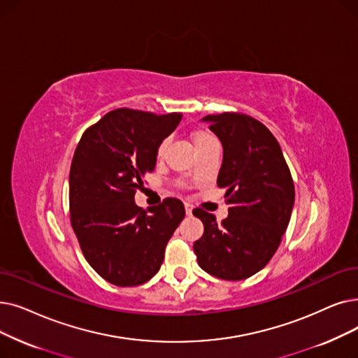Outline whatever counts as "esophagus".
<instances>
[{"label": "esophagus", "mask_w": 358, "mask_h": 358, "mask_svg": "<svg viewBox=\"0 0 358 358\" xmlns=\"http://www.w3.org/2000/svg\"><path fill=\"white\" fill-rule=\"evenodd\" d=\"M184 208H185V213H187V215H192V212H193V206H192L190 203H185V205H184Z\"/></svg>", "instance_id": "esophagus-1"}]
</instances>
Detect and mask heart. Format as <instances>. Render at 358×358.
Masks as SVG:
<instances>
[{
	"mask_svg": "<svg viewBox=\"0 0 358 358\" xmlns=\"http://www.w3.org/2000/svg\"><path fill=\"white\" fill-rule=\"evenodd\" d=\"M212 138H215L210 133H208V131H203V130H196V131H193V134H192V141H193V143H194V148L197 149L199 146H201V145H205L206 142H209V141H212ZM166 146H168V141L165 138V141H162L161 143H159V146H158V157H162V155L165 153V150H166Z\"/></svg>",
	"mask_w": 358,
	"mask_h": 358,
	"instance_id": "1",
	"label": "heart"
}]
</instances>
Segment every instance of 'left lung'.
<instances>
[{
	"label": "left lung",
	"mask_w": 358,
	"mask_h": 358,
	"mask_svg": "<svg viewBox=\"0 0 358 358\" xmlns=\"http://www.w3.org/2000/svg\"><path fill=\"white\" fill-rule=\"evenodd\" d=\"M201 121L217 136L224 159L217 185L225 189L228 217L221 224L201 209L193 215L205 231L193 248L205 272L240 281L268 265L288 227L294 182L273 134L257 120L236 113Z\"/></svg>",
	"instance_id": "obj_1"
}]
</instances>
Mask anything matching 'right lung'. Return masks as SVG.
Returning a JSON list of instances; mask_svg holds the SVG:
<instances>
[{
  "label": "right lung",
  "mask_w": 358,
  "mask_h": 358,
  "mask_svg": "<svg viewBox=\"0 0 358 358\" xmlns=\"http://www.w3.org/2000/svg\"><path fill=\"white\" fill-rule=\"evenodd\" d=\"M181 114L120 110L89 127L70 168V220L89 265L117 287L142 285L158 273L165 247L184 220L178 199L143 210L134 201L158 146Z\"/></svg>",
  "instance_id": "add662e5"
}]
</instances>
